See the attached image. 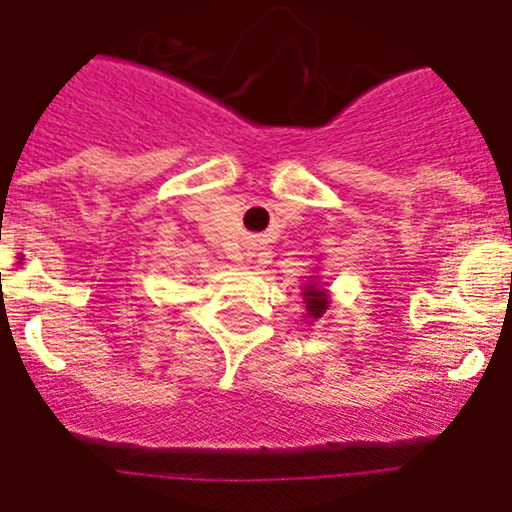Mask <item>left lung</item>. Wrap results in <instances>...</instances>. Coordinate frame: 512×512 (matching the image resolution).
Returning a JSON list of instances; mask_svg holds the SVG:
<instances>
[{
  "mask_svg": "<svg viewBox=\"0 0 512 512\" xmlns=\"http://www.w3.org/2000/svg\"><path fill=\"white\" fill-rule=\"evenodd\" d=\"M306 311H309V317H322L324 311H327V299H324V291L317 286H306Z\"/></svg>",
  "mask_w": 512,
  "mask_h": 512,
  "instance_id": "left-lung-1",
  "label": "left lung"
}]
</instances>
